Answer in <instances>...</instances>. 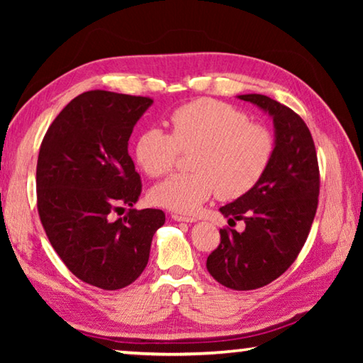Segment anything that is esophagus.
<instances>
[{"mask_svg":"<svg viewBox=\"0 0 363 363\" xmlns=\"http://www.w3.org/2000/svg\"><path fill=\"white\" fill-rule=\"evenodd\" d=\"M173 220H177V223H195L196 219L189 218V216H182V214H171Z\"/></svg>","mask_w":363,"mask_h":363,"instance_id":"obj_1","label":"esophagus"}]
</instances>
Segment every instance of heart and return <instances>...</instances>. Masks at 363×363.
<instances>
[{
    "label": "heart",
    "mask_w": 363,
    "mask_h": 363,
    "mask_svg": "<svg viewBox=\"0 0 363 363\" xmlns=\"http://www.w3.org/2000/svg\"><path fill=\"white\" fill-rule=\"evenodd\" d=\"M169 126L171 134L160 128L140 133L134 157L147 176L158 177L174 167L179 150H195L192 173L169 176L150 190L153 205L176 213H196L214 192L223 200L250 192L274 153L266 128L250 123L242 110L208 97L177 107Z\"/></svg>",
    "instance_id": "1"
}]
</instances>
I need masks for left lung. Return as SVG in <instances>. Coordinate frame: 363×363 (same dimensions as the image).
<instances>
[{"mask_svg":"<svg viewBox=\"0 0 363 363\" xmlns=\"http://www.w3.org/2000/svg\"><path fill=\"white\" fill-rule=\"evenodd\" d=\"M274 123V153L256 186L219 208L229 224L243 220L245 230L220 229L219 247L206 269L232 290H256L280 277L304 247L314 220L320 177L315 145L298 113L262 94H242Z\"/></svg>","mask_w":363,"mask_h":363,"instance_id":"1","label":"left lung"}]
</instances>
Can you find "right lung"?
Wrapping results in <instances>:
<instances>
[{
	"instance_id": "add662e5",
	"label": "right lung",
	"mask_w": 363,
	"mask_h": 363,
	"mask_svg": "<svg viewBox=\"0 0 363 363\" xmlns=\"http://www.w3.org/2000/svg\"><path fill=\"white\" fill-rule=\"evenodd\" d=\"M149 97L88 91L62 108L43 139L36 164L38 213L46 235L73 275L102 290L133 284L149 262L162 210L109 213L139 200L140 176L128 140Z\"/></svg>"
}]
</instances>
